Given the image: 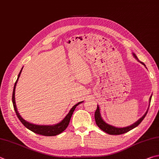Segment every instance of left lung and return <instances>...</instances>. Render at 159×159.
I'll return each mask as SVG.
<instances>
[{"mask_svg":"<svg viewBox=\"0 0 159 159\" xmlns=\"http://www.w3.org/2000/svg\"><path fill=\"white\" fill-rule=\"evenodd\" d=\"M134 56L135 58H136L138 61H139V60H138L137 56H135L134 53ZM139 62L141 63V64L145 65V64H144L143 62H140V61H139ZM151 99H152V96L149 98V102H151ZM148 110L145 112V114L143 116L140 118V119L138 120L136 122H135L134 125H132L129 126H126V127H124V128H117V127H115V126H112L111 125H108L107 123H106L104 121L102 120V117H101L100 112H99V108L98 106H97V110H96V111H95V113H94V118H95V122H96L97 125L99 126V128L102 129V131H103L106 133H107V134H108L110 135H121V134H125V133L128 132L129 131H131V129H134L135 127H136L137 126L139 125L141 123V122H142V121L144 120V118L145 117L147 113H148Z\"/></svg>","mask_w":159,"mask_h":159,"instance_id":"8db88e82","label":"left lung"}]
</instances>
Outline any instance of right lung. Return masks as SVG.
Returning a JSON list of instances; mask_svg holds the SVG:
<instances>
[{"label":"right lung","mask_w":159,"mask_h":159,"mask_svg":"<svg viewBox=\"0 0 159 159\" xmlns=\"http://www.w3.org/2000/svg\"><path fill=\"white\" fill-rule=\"evenodd\" d=\"M22 70H23V68L21 69V70L20 71L18 78H17V80H16L15 83H14L13 93H12L13 106H14V111H15L17 117L19 118V120L21 121V122L25 126V127H26L28 129L30 130L31 131L35 133V134L42 135H45V136H54V135H56L61 134L62 131H64L65 130L67 129V127L69 125V124H70L71 117L72 116V114H73L75 108H76V107L78 105L80 104V103H82L83 102L78 103L76 105L74 106L73 107H72V108L70 110V112L67 114V116L64 118V120H62V122H60V123L57 124V125H52V126H45V125L41 126V125H33V124H31V123L26 122V121L24 120L21 116H20L19 113L18 112V111H17L16 103H15V98H14L16 85L17 81H18L20 75H21Z\"/></svg>","instance_id":"add662e5"}]
</instances>
